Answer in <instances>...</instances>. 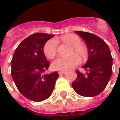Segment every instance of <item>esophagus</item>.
<instances>
[{"label": "esophagus", "instance_id": "1", "mask_svg": "<svg viewBox=\"0 0 120 120\" xmlns=\"http://www.w3.org/2000/svg\"><path fill=\"white\" fill-rule=\"evenodd\" d=\"M65 73V71H60L58 72V74L60 75H64Z\"/></svg>", "mask_w": 120, "mask_h": 120}]
</instances>
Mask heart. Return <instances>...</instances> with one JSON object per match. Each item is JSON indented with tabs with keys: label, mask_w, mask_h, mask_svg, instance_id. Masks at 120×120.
<instances>
[{
	"label": "heart",
	"mask_w": 120,
	"mask_h": 120,
	"mask_svg": "<svg viewBox=\"0 0 120 120\" xmlns=\"http://www.w3.org/2000/svg\"><path fill=\"white\" fill-rule=\"evenodd\" d=\"M62 40L65 43L72 45L69 57H59L52 63V68L55 70L65 71L70 70L78 64L79 57L82 60H86L89 56L87 47L82 44V40L75 34H65L62 37ZM58 42L56 38H51L47 40L44 45L43 51L45 56L49 59H53L57 54Z\"/></svg>",
	"instance_id": "b5f03b06"
}]
</instances>
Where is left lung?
<instances>
[{
  "mask_svg": "<svg viewBox=\"0 0 120 120\" xmlns=\"http://www.w3.org/2000/svg\"><path fill=\"white\" fill-rule=\"evenodd\" d=\"M86 42L89 58L82 68L86 74L76 71L77 78L72 83L76 93L86 97H93L103 91L112 72V58L108 45L101 38L88 32L75 31Z\"/></svg>",
  "mask_w": 120,
  "mask_h": 120,
  "instance_id": "left-lung-1",
  "label": "left lung"
}]
</instances>
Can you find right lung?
Segmentation results:
<instances>
[{
  "label": "right lung",
  "mask_w": 120,
  "mask_h": 120,
  "mask_svg": "<svg viewBox=\"0 0 120 120\" xmlns=\"http://www.w3.org/2000/svg\"><path fill=\"white\" fill-rule=\"evenodd\" d=\"M55 36L43 33L32 34L17 47L11 62V75L18 90L30 100L40 102L51 95L58 73L45 74L50 64L44 45Z\"/></svg>",
  "instance_id": "1"
}]
</instances>
